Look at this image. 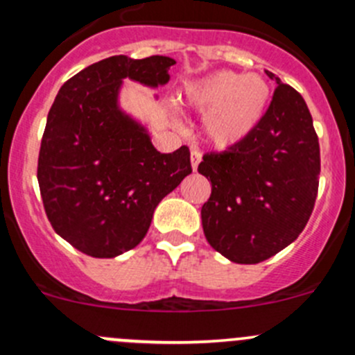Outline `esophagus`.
<instances>
[{
  "instance_id": "1",
  "label": "esophagus",
  "mask_w": 355,
  "mask_h": 355,
  "mask_svg": "<svg viewBox=\"0 0 355 355\" xmlns=\"http://www.w3.org/2000/svg\"><path fill=\"white\" fill-rule=\"evenodd\" d=\"M200 157H202V155H200L199 151H192L191 153V163H192V170H198V166H199V163H200Z\"/></svg>"
}]
</instances>
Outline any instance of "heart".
I'll return each instance as SVG.
<instances>
[{"label": "heart", "instance_id": "1", "mask_svg": "<svg viewBox=\"0 0 355 355\" xmlns=\"http://www.w3.org/2000/svg\"><path fill=\"white\" fill-rule=\"evenodd\" d=\"M180 101L204 113L206 141L213 148L227 149L256 130L271 103V87L261 75L218 70L187 82Z\"/></svg>", "mask_w": 355, "mask_h": 355}]
</instances>
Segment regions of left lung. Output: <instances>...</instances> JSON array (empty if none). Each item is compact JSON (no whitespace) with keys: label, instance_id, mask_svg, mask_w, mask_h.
Wrapping results in <instances>:
<instances>
[{"label":"left lung","instance_id":"8db88e82","mask_svg":"<svg viewBox=\"0 0 355 355\" xmlns=\"http://www.w3.org/2000/svg\"><path fill=\"white\" fill-rule=\"evenodd\" d=\"M266 114L241 144L202 156L211 180L200 209L207 242L227 259L256 264L292 244L309 221L320 185V142L302 96L278 77Z\"/></svg>","mask_w":355,"mask_h":355}]
</instances>
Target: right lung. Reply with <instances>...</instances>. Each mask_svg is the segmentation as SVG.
I'll return each instance as SVG.
<instances>
[{
  "mask_svg": "<svg viewBox=\"0 0 355 355\" xmlns=\"http://www.w3.org/2000/svg\"><path fill=\"white\" fill-rule=\"evenodd\" d=\"M173 65L168 56H110L68 78L49 110L37 161L42 204L56 234L87 256L141 244L161 199L192 173L187 146L156 151L118 106L123 78L157 87Z\"/></svg>",
  "mask_w": 355,
  "mask_h": 355,
  "instance_id": "1",
  "label": "right lung"
}]
</instances>
